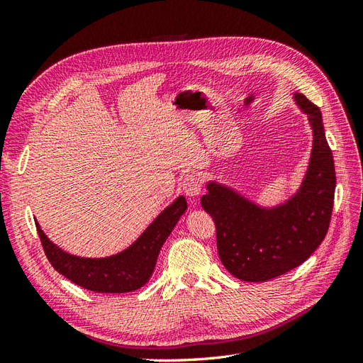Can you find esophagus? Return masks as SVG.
I'll list each match as a JSON object with an SVG mask.
<instances>
[{
    "mask_svg": "<svg viewBox=\"0 0 363 363\" xmlns=\"http://www.w3.org/2000/svg\"><path fill=\"white\" fill-rule=\"evenodd\" d=\"M182 188L183 192L189 196V199H195V196H199L201 192V182L200 179L196 177L194 174L186 175L183 183H182Z\"/></svg>",
    "mask_w": 363,
    "mask_h": 363,
    "instance_id": "esophagus-1",
    "label": "esophagus"
}]
</instances>
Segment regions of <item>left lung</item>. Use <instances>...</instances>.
I'll use <instances>...</instances> for the list:
<instances>
[{
    "mask_svg": "<svg viewBox=\"0 0 363 363\" xmlns=\"http://www.w3.org/2000/svg\"><path fill=\"white\" fill-rule=\"evenodd\" d=\"M295 104L312 128L309 167L296 192L274 207L248 200L227 184L207 182L201 206L216 225L218 255L239 280L267 281L296 268L324 240L335 199V162L327 144L323 115L303 94Z\"/></svg>",
    "mask_w": 363,
    "mask_h": 363,
    "instance_id": "obj_1",
    "label": "left lung"
}]
</instances>
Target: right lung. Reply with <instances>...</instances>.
Wrapping results in <instances>:
<instances>
[{"label": "right lung", "instance_id": "add662e5", "mask_svg": "<svg viewBox=\"0 0 363 363\" xmlns=\"http://www.w3.org/2000/svg\"><path fill=\"white\" fill-rule=\"evenodd\" d=\"M188 208L183 195L157 215L133 244L108 257H80L63 251L43 233L36 221L43 251L62 276L79 286L101 294L131 292L144 286L155 271L164 240Z\"/></svg>", "mask_w": 363, "mask_h": 363}]
</instances>
